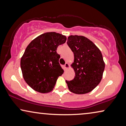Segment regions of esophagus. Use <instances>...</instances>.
<instances>
[{"mask_svg":"<svg viewBox=\"0 0 126 126\" xmlns=\"http://www.w3.org/2000/svg\"><path fill=\"white\" fill-rule=\"evenodd\" d=\"M68 67H69V64H68V63H65V64L64 65L65 69L68 68Z\"/></svg>","mask_w":126,"mask_h":126,"instance_id":"obj_1","label":"esophagus"}]
</instances>
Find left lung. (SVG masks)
Segmentation results:
<instances>
[{
    "label": "left lung",
    "mask_w": 126,
    "mask_h": 126,
    "mask_svg": "<svg viewBox=\"0 0 126 126\" xmlns=\"http://www.w3.org/2000/svg\"><path fill=\"white\" fill-rule=\"evenodd\" d=\"M67 44L74 53L72 66L76 73L73 79L66 80L67 87L75 94L90 92L102 78L105 66L102 54L92 41L82 36H69Z\"/></svg>",
    "instance_id": "obj_1"
}]
</instances>
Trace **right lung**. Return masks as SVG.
<instances>
[{
    "label": "right lung",
    "instance_id": "obj_1",
    "mask_svg": "<svg viewBox=\"0 0 126 126\" xmlns=\"http://www.w3.org/2000/svg\"><path fill=\"white\" fill-rule=\"evenodd\" d=\"M66 36L47 32L32 40L21 59L20 66L25 81L36 92L46 93L52 90L63 70L57 53L59 45L64 44Z\"/></svg>",
    "mask_w": 126,
    "mask_h": 126
}]
</instances>
